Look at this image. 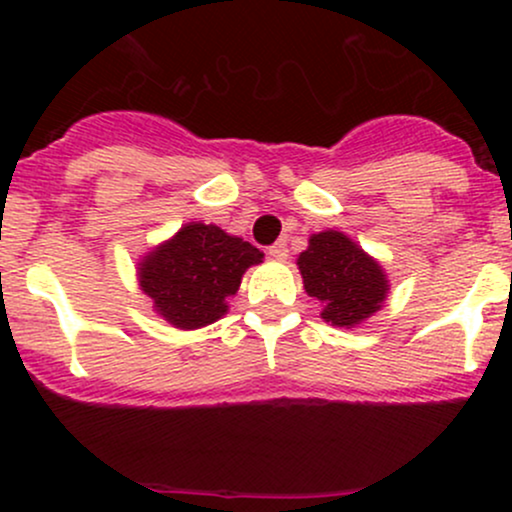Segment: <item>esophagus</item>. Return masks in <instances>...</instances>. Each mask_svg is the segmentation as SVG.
<instances>
[{
  "label": "esophagus",
  "instance_id": "34e87169",
  "mask_svg": "<svg viewBox=\"0 0 512 512\" xmlns=\"http://www.w3.org/2000/svg\"><path fill=\"white\" fill-rule=\"evenodd\" d=\"M269 257L284 262L286 257H289V245H286V240H276L272 248H269Z\"/></svg>",
  "mask_w": 512,
  "mask_h": 512
}]
</instances>
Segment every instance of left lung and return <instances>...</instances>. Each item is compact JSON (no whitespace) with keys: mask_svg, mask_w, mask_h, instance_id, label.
<instances>
[{"mask_svg":"<svg viewBox=\"0 0 512 512\" xmlns=\"http://www.w3.org/2000/svg\"><path fill=\"white\" fill-rule=\"evenodd\" d=\"M296 264L305 293L320 301V317L332 327L363 325L383 308L390 293L383 264L334 228L313 233Z\"/></svg>","mask_w":512,"mask_h":512,"instance_id":"left-lung-1","label":"left lung"}]
</instances>
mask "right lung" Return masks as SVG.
Here are the masks:
<instances>
[{
    "label": "right lung",
    "instance_id": "1",
    "mask_svg": "<svg viewBox=\"0 0 512 512\" xmlns=\"http://www.w3.org/2000/svg\"><path fill=\"white\" fill-rule=\"evenodd\" d=\"M264 252L214 223L190 221L137 262L139 289L163 320L178 330H199L228 313L243 274Z\"/></svg>",
    "mask_w": 512,
    "mask_h": 512
}]
</instances>
